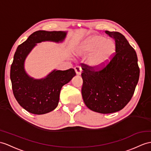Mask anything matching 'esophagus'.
Instances as JSON below:
<instances>
[{
	"mask_svg": "<svg viewBox=\"0 0 151 151\" xmlns=\"http://www.w3.org/2000/svg\"><path fill=\"white\" fill-rule=\"evenodd\" d=\"M74 70H75V72L76 73V74L78 75H80L81 73L82 72V69L79 66H76V67H74Z\"/></svg>",
	"mask_w": 151,
	"mask_h": 151,
	"instance_id": "34e87169",
	"label": "esophagus"
}]
</instances>
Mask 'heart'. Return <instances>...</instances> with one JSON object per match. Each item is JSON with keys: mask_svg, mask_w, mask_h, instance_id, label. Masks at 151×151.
Wrapping results in <instances>:
<instances>
[{"mask_svg": "<svg viewBox=\"0 0 151 151\" xmlns=\"http://www.w3.org/2000/svg\"><path fill=\"white\" fill-rule=\"evenodd\" d=\"M115 52V42L99 35L87 39L82 44L80 50L82 54H91L88 60V63L94 68L104 67L111 60Z\"/></svg>", "mask_w": 151, "mask_h": 151, "instance_id": "b5f03b06", "label": "heart"}]
</instances>
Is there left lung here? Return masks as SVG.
Listing matches in <instances>:
<instances>
[{
	"mask_svg": "<svg viewBox=\"0 0 151 151\" xmlns=\"http://www.w3.org/2000/svg\"><path fill=\"white\" fill-rule=\"evenodd\" d=\"M115 42V52L104 67L81 63L83 70L81 93L90 109L107 114L119 111L130 101L138 82L139 68L136 51L125 36L105 31Z\"/></svg>",
	"mask_w": 151,
	"mask_h": 151,
	"instance_id": "obj_1",
	"label": "left lung"
}]
</instances>
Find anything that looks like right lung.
Here are the masks:
<instances>
[{"label": "right lung", "mask_w": 151, "mask_h": 151, "mask_svg": "<svg viewBox=\"0 0 151 151\" xmlns=\"http://www.w3.org/2000/svg\"><path fill=\"white\" fill-rule=\"evenodd\" d=\"M66 32L63 31H36L18 47L14 53L10 70L13 92L18 103L29 113L42 115L56 108L62 86L76 76V72L73 68L63 71L55 70L45 78L33 79L24 70L25 59L36 43L58 42L64 40Z\"/></svg>", "instance_id": "add662e5"}]
</instances>
